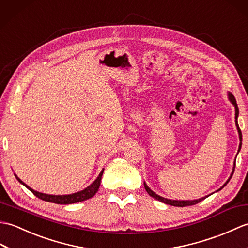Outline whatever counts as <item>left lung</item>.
Wrapping results in <instances>:
<instances>
[{"label": "left lung", "instance_id": "1", "mask_svg": "<svg viewBox=\"0 0 248 248\" xmlns=\"http://www.w3.org/2000/svg\"><path fill=\"white\" fill-rule=\"evenodd\" d=\"M228 98H229V101L232 102V105L234 106V109H235V126H236V128H238V133H239V138H240V145H239V151H238V153L240 152V150H241V146H242V133H241V129H240V127H239V124H238V117H239V108H238V105H236V101H235V98H234V96L232 94V93L230 92H228ZM234 167H235V163H234V166H233V169H232V175H230V177H229V179L226 181V183L224 184V186H222L221 189H218L217 191H219V190H222L225 186H226L227 184H228V181L230 180V178L232 177V175H233V172H234ZM144 188H145V190H146V192L148 194H150L152 197H154V199H156V200H158V201H160L161 202H164V203H168V205H170V206H175V207H186V206H192V205H195V203H199L200 202H202V201H203L206 199V197H202V199H199V200H194V201H174V200H168V199H164V197H162V196H160V195H158V194H156L155 192L154 191H152L150 188H148V186H146V184L144 183Z\"/></svg>", "mask_w": 248, "mask_h": 248}]
</instances>
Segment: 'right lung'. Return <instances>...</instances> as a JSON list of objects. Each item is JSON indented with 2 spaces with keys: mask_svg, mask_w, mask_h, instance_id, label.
Returning <instances> with one entry per match:
<instances>
[{
  "mask_svg": "<svg viewBox=\"0 0 248 248\" xmlns=\"http://www.w3.org/2000/svg\"><path fill=\"white\" fill-rule=\"evenodd\" d=\"M103 172H104V169L102 170V172L100 173V175L97 176V178L94 181H93V183L89 186H87L86 189L81 190L79 192H76V193H73V194H68V195H51V194L40 193V192H37L35 190H32L31 188H30V186L25 185L19 177H16V179H18L20 184H22L24 186H26V188L29 189L31 192V193H34V195H36L38 199H40L42 201H46V202H49L59 203V205H69V203L79 202H82V201L89 200V199H91L92 196H94L96 192L98 191V188H100Z\"/></svg>",
  "mask_w": 248,
  "mask_h": 248,
  "instance_id": "add662e5",
  "label": "right lung"
}]
</instances>
